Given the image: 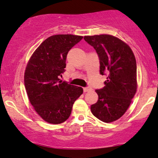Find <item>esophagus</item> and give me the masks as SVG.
<instances>
[{
  "instance_id": "esophagus-1",
  "label": "esophagus",
  "mask_w": 158,
  "mask_h": 158,
  "mask_svg": "<svg viewBox=\"0 0 158 158\" xmlns=\"http://www.w3.org/2000/svg\"><path fill=\"white\" fill-rule=\"evenodd\" d=\"M91 89L90 87H84V88H83V91H84V92H87V91H90Z\"/></svg>"
}]
</instances>
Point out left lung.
<instances>
[{"instance_id":"left-lung-1","label":"left lung","mask_w":158,"mask_h":158,"mask_svg":"<svg viewBox=\"0 0 158 158\" xmlns=\"http://www.w3.org/2000/svg\"><path fill=\"white\" fill-rule=\"evenodd\" d=\"M84 40L96 50L100 73L107 76L105 86L96 90L99 98L91 105V113L102 122H114L126 112L136 92L135 56L127 44L114 36H85Z\"/></svg>"}]
</instances>
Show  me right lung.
<instances>
[{
	"mask_svg": "<svg viewBox=\"0 0 158 158\" xmlns=\"http://www.w3.org/2000/svg\"><path fill=\"white\" fill-rule=\"evenodd\" d=\"M82 39L72 34L50 36L35 50L25 69L24 83L29 100L48 123L65 122L75 101L83 94L81 87L59 79L65 71L68 52Z\"/></svg>",
	"mask_w": 158,
	"mask_h": 158,
	"instance_id": "right-lung-1",
	"label": "right lung"
}]
</instances>
